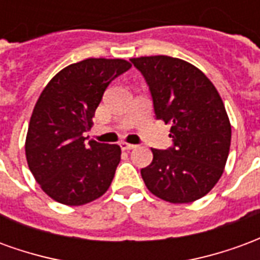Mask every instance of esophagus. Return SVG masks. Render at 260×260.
Wrapping results in <instances>:
<instances>
[{
    "label": "esophagus",
    "mask_w": 260,
    "mask_h": 260,
    "mask_svg": "<svg viewBox=\"0 0 260 260\" xmlns=\"http://www.w3.org/2000/svg\"><path fill=\"white\" fill-rule=\"evenodd\" d=\"M119 146H121V149H122V150H126V152H128V150H132V149H135L136 145H132V143H126V142H122V143H121Z\"/></svg>",
    "instance_id": "esophagus-1"
}]
</instances>
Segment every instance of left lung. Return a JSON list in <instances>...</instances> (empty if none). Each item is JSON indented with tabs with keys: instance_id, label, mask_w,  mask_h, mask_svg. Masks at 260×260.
I'll use <instances>...</instances> for the list:
<instances>
[{
	"instance_id": "8db88e82",
	"label": "left lung",
	"mask_w": 260,
	"mask_h": 260,
	"mask_svg": "<svg viewBox=\"0 0 260 260\" xmlns=\"http://www.w3.org/2000/svg\"><path fill=\"white\" fill-rule=\"evenodd\" d=\"M149 85L156 118L171 125L173 147L152 149L141 170L147 189L170 203L201 199L223 174L231 125L217 89L184 59L167 55L131 58Z\"/></svg>"
}]
</instances>
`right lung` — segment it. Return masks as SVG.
<instances>
[{"label": "right lung", "instance_id": "add662e5", "mask_svg": "<svg viewBox=\"0 0 260 260\" xmlns=\"http://www.w3.org/2000/svg\"><path fill=\"white\" fill-rule=\"evenodd\" d=\"M129 68L125 59H83L61 69L42 91L31 113L25 152L35 180L54 201L80 206L111 185L121 147L87 143L83 132L91 128L107 86Z\"/></svg>", "mask_w": 260, "mask_h": 260}]
</instances>
